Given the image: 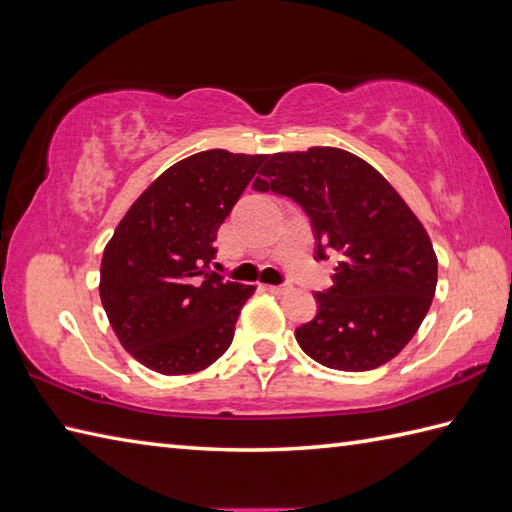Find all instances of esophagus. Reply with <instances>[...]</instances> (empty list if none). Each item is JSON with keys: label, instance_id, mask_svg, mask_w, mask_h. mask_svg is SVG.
Listing matches in <instances>:
<instances>
[{"label": "esophagus", "instance_id": "1", "mask_svg": "<svg viewBox=\"0 0 512 512\" xmlns=\"http://www.w3.org/2000/svg\"><path fill=\"white\" fill-rule=\"evenodd\" d=\"M266 290L273 292V295H286V292L292 290L290 284H279V286H266Z\"/></svg>", "mask_w": 512, "mask_h": 512}]
</instances>
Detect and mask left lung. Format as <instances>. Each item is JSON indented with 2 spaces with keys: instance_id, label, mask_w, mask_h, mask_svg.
<instances>
[{
  "instance_id": "1",
  "label": "left lung",
  "mask_w": 512,
  "mask_h": 512,
  "mask_svg": "<svg viewBox=\"0 0 512 512\" xmlns=\"http://www.w3.org/2000/svg\"><path fill=\"white\" fill-rule=\"evenodd\" d=\"M255 191L297 202L310 217L314 259L339 257L317 317L295 330L314 361L367 372L391 361L427 317L438 259L424 226L365 160L336 147L273 154Z\"/></svg>"
}]
</instances>
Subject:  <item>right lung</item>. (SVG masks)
Wrapping results in <instances>:
<instances>
[{
  "label": "right lung",
  "instance_id": "add662e5",
  "mask_svg": "<svg viewBox=\"0 0 512 512\" xmlns=\"http://www.w3.org/2000/svg\"><path fill=\"white\" fill-rule=\"evenodd\" d=\"M266 156L209 149L149 184L105 246L101 301L125 350L158 374L220 358L255 286L211 270L217 228Z\"/></svg>",
  "mask_w": 512,
  "mask_h": 512
}]
</instances>
